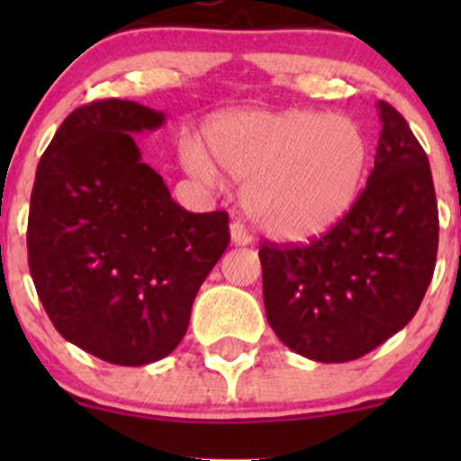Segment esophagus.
<instances>
[{
	"label": "esophagus",
	"mask_w": 461,
	"mask_h": 461,
	"mask_svg": "<svg viewBox=\"0 0 461 461\" xmlns=\"http://www.w3.org/2000/svg\"><path fill=\"white\" fill-rule=\"evenodd\" d=\"M230 236H231V245H236V248H245V245L252 243V239H249V234L245 231V227L240 225V222H231Z\"/></svg>",
	"instance_id": "esophagus-1"
}]
</instances>
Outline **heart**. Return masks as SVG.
<instances>
[{
    "mask_svg": "<svg viewBox=\"0 0 461 461\" xmlns=\"http://www.w3.org/2000/svg\"><path fill=\"white\" fill-rule=\"evenodd\" d=\"M207 153L183 147V165L209 185L221 171L245 180L243 207L278 240H310L332 230L357 203L368 169V138L348 115L240 109L204 127Z\"/></svg>",
    "mask_w": 461,
    "mask_h": 461,
    "instance_id": "heart-1",
    "label": "heart"
}]
</instances>
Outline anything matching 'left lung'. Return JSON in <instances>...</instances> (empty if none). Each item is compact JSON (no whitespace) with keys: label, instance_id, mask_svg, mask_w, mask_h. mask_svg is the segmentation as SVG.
I'll return each mask as SVG.
<instances>
[{"label":"left lung","instance_id":"1","mask_svg":"<svg viewBox=\"0 0 461 461\" xmlns=\"http://www.w3.org/2000/svg\"><path fill=\"white\" fill-rule=\"evenodd\" d=\"M375 169L350 212L305 248L263 245L265 314L290 350L321 364L368 355L406 328L430 285L439 240L429 158L376 102Z\"/></svg>","mask_w":461,"mask_h":461}]
</instances>
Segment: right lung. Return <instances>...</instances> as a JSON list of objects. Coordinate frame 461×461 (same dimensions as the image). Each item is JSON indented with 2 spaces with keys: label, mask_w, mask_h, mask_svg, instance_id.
Wrapping results in <instances>:
<instances>
[{
  "label": "right lung",
  "mask_w": 461,
  "mask_h": 461,
  "mask_svg": "<svg viewBox=\"0 0 461 461\" xmlns=\"http://www.w3.org/2000/svg\"><path fill=\"white\" fill-rule=\"evenodd\" d=\"M162 111L102 100L73 111L35 174L29 267L55 330L115 366L176 350L203 281L230 245L225 212H185L142 160Z\"/></svg>",
  "instance_id": "right-lung-1"
}]
</instances>
